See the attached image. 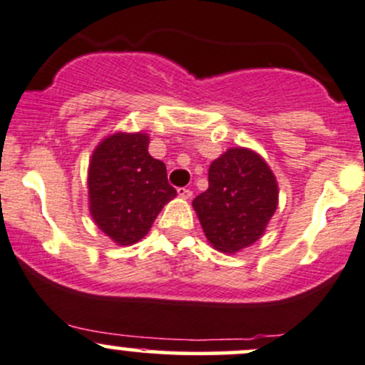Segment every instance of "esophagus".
I'll use <instances>...</instances> for the list:
<instances>
[{"mask_svg": "<svg viewBox=\"0 0 365 365\" xmlns=\"http://www.w3.org/2000/svg\"><path fill=\"white\" fill-rule=\"evenodd\" d=\"M178 195L183 199H190L192 197V190L187 189V187H182V189H178Z\"/></svg>", "mask_w": 365, "mask_h": 365, "instance_id": "obj_1", "label": "esophagus"}]
</instances>
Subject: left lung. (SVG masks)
Listing matches in <instances>:
<instances>
[{
    "label": "left lung",
    "mask_w": 365,
    "mask_h": 365,
    "mask_svg": "<svg viewBox=\"0 0 365 365\" xmlns=\"http://www.w3.org/2000/svg\"><path fill=\"white\" fill-rule=\"evenodd\" d=\"M210 187L192 201L215 250L237 253L258 241L277 210V180L265 159L235 147L210 166Z\"/></svg>",
    "instance_id": "obj_1"
}]
</instances>
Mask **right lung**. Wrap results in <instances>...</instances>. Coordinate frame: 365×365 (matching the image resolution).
<instances>
[{"label":"right lung","mask_w":365,"mask_h":365,"mask_svg":"<svg viewBox=\"0 0 365 365\" xmlns=\"http://www.w3.org/2000/svg\"><path fill=\"white\" fill-rule=\"evenodd\" d=\"M175 195L166 164L149 154L147 133H114L93 150L88 170L90 213L119 246L138 242Z\"/></svg>","instance_id":"obj_1"}]
</instances>
